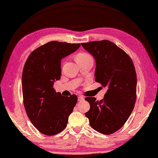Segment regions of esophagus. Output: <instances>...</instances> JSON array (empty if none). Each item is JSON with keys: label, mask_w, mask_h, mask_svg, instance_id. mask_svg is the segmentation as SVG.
<instances>
[{"label": "esophagus", "mask_w": 158, "mask_h": 158, "mask_svg": "<svg viewBox=\"0 0 158 158\" xmlns=\"http://www.w3.org/2000/svg\"><path fill=\"white\" fill-rule=\"evenodd\" d=\"M78 101H79V102H81V101H83V100L84 99V97H83V96H82V95H79V96H78Z\"/></svg>", "instance_id": "34e87169"}]
</instances>
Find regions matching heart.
<instances>
[{
	"instance_id": "obj_1",
	"label": "heart",
	"mask_w": 158,
	"mask_h": 158,
	"mask_svg": "<svg viewBox=\"0 0 158 158\" xmlns=\"http://www.w3.org/2000/svg\"><path fill=\"white\" fill-rule=\"evenodd\" d=\"M92 58V56H90V55H89L88 53L85 52H80L79 53H78L77 55H76V62H80V61H82V60H86L88 59Z\"/></svg>"
}]
</instances>
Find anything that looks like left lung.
<instances>
[{
	"instance_id": "obj_1",
	"label": "left lung",
	"mask_w": 158,
	"mask_h": 158,
	"mask_svg": "<svg viewBox=\"0 0 158 158\" xmlns=\"http://www.w3.org/2000/svg\"><path fill=\"white\" fill-rule=\"evenodd\" d=\"M81 45L96 60L95 82L108 88L100 101L92 97L85 98L90 105L85 117L94 130L111 135L125 125L135 107L137 84L135 65L126 52L110 41Z\"/></svg>"
}]
</instances>
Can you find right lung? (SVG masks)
I'll return each instance as SVG.
<instances>
[{"instance_id": "1", "label": "right lung", "mask_w": 158, "mask_h": 158, "mask_svg": "<svg viewBox=\"0 0 158 158\" xmlns=\"http://www.w3.org/2000/svg\"><path fill=\"white\" fill-rule=\"evenodd\" d=\"M80 44L52 41L33 51L22 72L23 106L30 121L47 136L63 131L78 101L76 95L56 93L54 82L61 75L60 60L73 53Z\"/></svg>"}]
</instances>
